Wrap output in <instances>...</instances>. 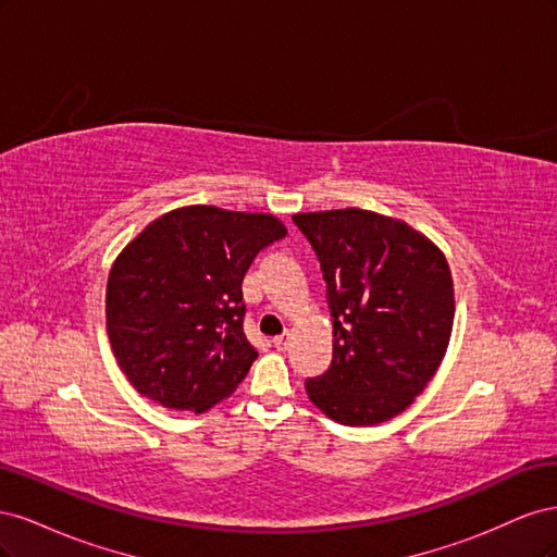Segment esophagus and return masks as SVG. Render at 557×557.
<instances>
[{"label":"esophagus","mask_w":557,"mask_h":557,"mask_svg":"<svg viewBox=\"0 0 557 557\" xmlns=\"http://www.w3.org/2000/svg\"><path fill=\"white\" fill-rule=\"evenodd\" d=\"M288 342H290V332H283L281 336H276V339H274V346L278 350H285V348H288Z\"/></svg>","instance_id":"obj_1"}]
</instances>
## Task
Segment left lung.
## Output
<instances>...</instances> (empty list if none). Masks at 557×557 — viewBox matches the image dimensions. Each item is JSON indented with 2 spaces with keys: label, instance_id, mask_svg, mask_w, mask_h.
Wrapping results in <instances>:
<instances>
[{
  "label": "left lung",
  "instance_id": "8db88e82",
  "mask_svg": "<svg viewBox=\"0 0 557 557\" xmlns=\"http://www.w3.org/2000/svg\"><path fill=\"white\" fill-rule=\"evenodd\" d=\"M327 281L332 364L305 383L342 425H379L425 391L453 332L455 293L444 250L423 232L367 209L295 213Z\"/></svg>",
  "mask_w": 557,
  "mask_h": 557
}]
</instances>
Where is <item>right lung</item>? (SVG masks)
I'll list each match as a JSON object with an SVG mask.
<instances>
[{"instance_id": "1", "label": "right lung", "mask_w": 557, "mask_h": 557, "mask_svg": "<svg viewBox=\"0 0 557 557\" xmlns=\"http://www.w3.org/2000/svg\"><path fill=\"white\" fill-rule=\"evenodd\" d=\"M288 234L274 213L181 207L148 223L107 283V332L137 391L205 413L230 397L258 350L244 334L242 283L258 252Z\"/></svg>"}]
</instances>
